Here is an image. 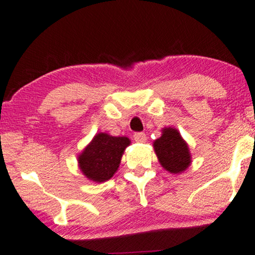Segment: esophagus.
<instances>
[{
	"label": "esophagus",
	"mask_w": 255,
	"mask_h": 255,
	"mask_svg": "<svg viewBox=\"0 0 255 255\" xmlns=\"http://www.w3.org/2000/svg\"><path fill=\"white\" fill-rule=\"evenodd\" d=\"M133 139H134V142H137V143H144L146 140V136H145V133H143V132H136L133 134Z\"/></svg>",
	"instance_id": "obj_1"
}]
</instances>
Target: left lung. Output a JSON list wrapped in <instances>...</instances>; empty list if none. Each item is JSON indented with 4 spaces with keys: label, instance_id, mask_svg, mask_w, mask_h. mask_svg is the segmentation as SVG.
I'll list each match as a JSON object with an SVG mask.
<instances>
[{
    "label": "left lung",
    "instance_id": "obj_1",
    "mask_svg": "<svg viewBox=\"0 0 255 255\" xmlns=\"http://www.w3.org/2000/svg\"><path fill=\"white\" fill-rule=\"evenodd\" d=\"M153 147L159 163L171 174L184 171L190 165L189 149L176 128H164L162 136L153 143Z\"/></svg>",
    "mask_w": 255,
    "mask_h": 255
}]
</instances>
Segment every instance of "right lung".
Segmentation results:
<instances>
[{
	"label": "right lung",
	"instance_id": "right-lung-1",
	"mask_svg": "<svg viewBox=\"0 0 255 255\" xmlns=\"http://www.w3.org/2000/svg\"><path fill=\"white\" fill-rule=\"evenodd\" d=\"M128 137H112L108 133L96 134L79 156V168L87 178L94 182L108 181L117 171Z\"/></svg>",
	"mask_w": 255,
	"mask_h": 255
}]
</instances>
